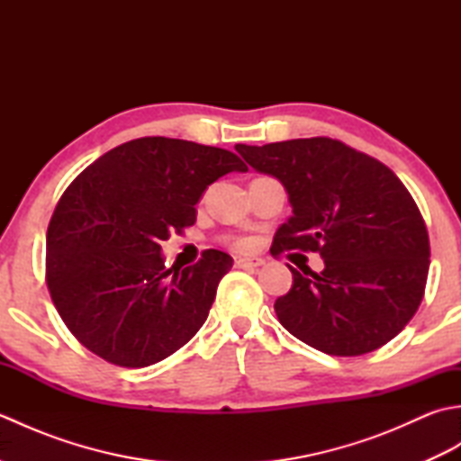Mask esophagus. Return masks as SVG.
<instances>
[{
	"label": "esophagus",
	"instance_id": "1",
	"mask_svg": "<svg viewBox=\"0 0 461 461\" xmlns=\"http://www.w3.org/2000/svg\"><path fill=\"white\" fill-rule=\"evenodd\" d=\"M263 266L261 258H236V267L240 269H253Z\"/></svg>",
	"mask_w": 461,
	"mask_h": 461
}]
</instances>
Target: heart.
Masks as SVG:
<instances>
[{
  "label": "heart",
  "mask_w": 461,
  "mask_h": 461,
  "mask_svg": "<svg viewBox=\"0 0 461 461\" xmlns=\"http://www.w3.org/2000/svg\"><path fill=\"white\" fill-rule=\"evenodd\" d=\"M233 246H236V248H246L248 241L246 240H236V241H233Z\"/></svg>",
  "instance_id": "heart-1"
}]
</instances>
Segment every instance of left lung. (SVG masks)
Wrapping results in <instances>:
<instances>
[{
  "label": "left lung",
  "mask_w": 461,
  "mask_h": 461,
  "mask_svg": "<svg viewBox=\"0 0 461 461\" xmlns=\"http://www.w3.org/2000/svg\"><path fill=\"white\" fill-rule=\"evenodd\" d=\"M253 170L273 176L293 213L271 253L315 251L321 273L291 269L276 312L293 337L335 357L366 355L414 317L429 267L428 230L398 176L339 140L236 144Z\"/></svg>",
  "instance_id": "left-lung-1"
}]
</instances>
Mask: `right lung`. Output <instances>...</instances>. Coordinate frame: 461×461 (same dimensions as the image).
Here are the masks:
<instances>
[{"label": "right lung", "instance_id": "1", "mask_svg": "<svg viewBox=\"0 0 461 461\" xmlns=\"http://www.w3.org/2000/svg\"><path fill=\"white\" fill-rule=\"evenodd\" d=\"M230 172H248L230 150L146 136L71 182L47 228V287L83 347L142 368L200 330L233 259L208 249L195 266L168 269L160 243L194 225L205 188Z\"/></svg>", "mask_w": 461, "mask_h": 461}]
</instances>
